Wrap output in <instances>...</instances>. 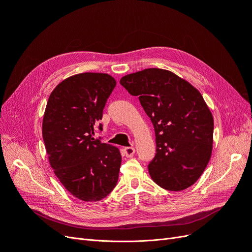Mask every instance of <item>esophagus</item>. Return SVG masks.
Masks as SVG:
<instances>
[{
  "instance_id": "34e87169",
  "label": "esophagus",
  "mask_w": 252,
  "mask_h": 252,
  "mask_svg": "<svg viewBox=\"0 0 252 252\" xmlns=\"http://www.w3.org/2000/svg\"><path fill=\"white\" fill-rule=\"evenodd\" d=\"M124 152H125V156L127 158H130V157H132L134 155L135 149H134V147H125L124 148Z\"/></svg>"
}]
</instances>
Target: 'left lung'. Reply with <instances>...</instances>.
Listing matches in <instances>:
<instances>
[{
  "label": "left lung",
  "instance_id": "8db88e82",
  "mask_svg": "<svg viewBox=\"0 0 252 252\" xmlns=\"http://www.w3.org/2000/svg\"><path fill=\"white\" fill-rule=\"evenodd\" d=\"M138 95L155 127L157 154L148 165L151 179L170 191L199 180L212 151L213 118L200 91L169 70L148 68L120 81Z\"/></svg>",
  "mask_w": 252,
  "mask_h": 252
}]
</instances>
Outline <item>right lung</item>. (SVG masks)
Returning <instances> with one entry per match:
<instances>
[{
  "instance_id": "right-lung-1",
  "label": "right lung",
  "mask_w": 252,
  "mask_h": 252,
  "mask_svg": "<svg viewBox=\"0 0 252 252\" xmlns=\"http://www.w3.org/2000/svg\"><path fill=\"white\" fill-rule=\"evenodd\" d=\"M116 85L107 73L72 75L53 89L45 109L42 133L49 164L62 185L84 202L104 199L118 183L120 150L94 138Z\"/></svg>"
}]
</instances>
